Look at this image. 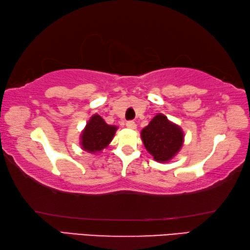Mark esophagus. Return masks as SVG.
I'll use <instances>...</instances> for the list:
<instances>
[{
  "label": "esophagus",
  "mask_w": 250,
  "mask_h": 250,
  "mask_svg": "<svg viewBox=\"0 0 250 250\" xmlns=\"http://www.w3.org/2000/svg\"><path fill=\"white\" fill-rule=\"evenodd\" d=\"M125 125L128 126L129 129H135V128H137V125H135L134 121H128V122H126V124H125Z\"/></svg>",
  "instance_id": "34e87169"
}]
</instances>
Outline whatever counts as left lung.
Segmentation results:
<instances>
[{"label":"left lung","instance_id":"1","mask_svg":"<svg viewBox=\"0 0 250 250\" xmlns=\"http://www.w3.org/2000/svg\"><path fill=\"white\" fill-rule=\"evenodd\" d=\"M141 138L147 152L158 162H167L181 150L184 133L179 125L158 113L141 131Z\"/></svg>","mask_w":250,"mask_h":250}]
</instances>
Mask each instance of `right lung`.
Wrapping results in <instances>:
<instances>
[{
    "label": "right lung",
    "instance_id": "add662e5",
    "mask_svg": "<svg viewBox=\"0 0 250 250\" xmlns=\"http://www.w3.org/2000/svg\"><path fill=\"white\" fill-rule=\"evenodd\" d=\"M116 125H110L99 115H94L84 126L80 137L82 147L90 153L103 151L111 142L117 131Z\"/></svg>",
    "mask_w": 250,
    "mask_h": 250
}]
</instances>
